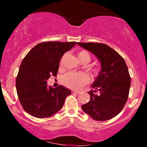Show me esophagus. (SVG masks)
<instances>
[{
  "mask_svg": "<svg viewBox=\"0 0 147 147\" xmlns=\"http://www.w3.org/2000/svg\"><path fill=\"white\" fill-rule=\"evenodd\" d=\"M71 92H72V94H73V95H74V94H77H77H79V93H80V91L72 90V91H71Z\"/></svg>",
  "mask_w": 147,
  "mask_h": 147,
  "instance_id": "obj_1",
  "label": "esophagus"
}]
</instances>
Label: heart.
Instances as JSON below:
<instances>
[{"label": "heart", "mask_w": 147, "mask_h": 147, "mask_svg": "<svg viewBox=\"0 0 147 147\" xmlns=\"http://www.w3.org/2000/svg\"><path fill=\"white\" fill-rule=\"evenodd\" d=\"M77 57L81 63H87L90 61V56L86 50H81L77 53ZM90 71L93 76L99 73V68L96 66L90 67ZM89 77L84 72H68L62 77L61 82L63 86L70 89L78 90L88 83Z\"/></svg>", "instance_id": "b5f03b06"}]
</instances>
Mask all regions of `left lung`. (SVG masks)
Here are the masks:
<instances>
[{"instance_id": "left-lung-1", "label": "left lung", "mask_w": 147, "mask_h": 147, "mask_svg": "<svg viewBox=\"0 0 147 147\" xmlns=\"http://www.w3.org/2000/svg\"><path fill=\"white\" fill-rule=\"evenodd\" d=\"M98 58L102 70L88 92L90 100L82 110L97 121H106L117 115L125 105L131 86L125 61L109 45L99 43H77Z\"/></svg>"}]
</instances>
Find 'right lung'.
I'll use <instances>...</instances> for the list:
<instances>
[{"instance_id":"obj_1","label":"right lung","mask_w":147,"mask_h":147,"mask_svg":"<svg viewBox=\"0 0 147 147\" xmlns=\"http://www.w3.org/2000/svg\"><path fill=\"white\" fill-rule=\"evenodd\" d=\"M76 42L48 41L35 45L22 61L16 79L20 103L28 114L38 118L50 117L61 110L71 91L59 86L47 85L56 77L61 57Z\"/></svg>"}]
</instances>
